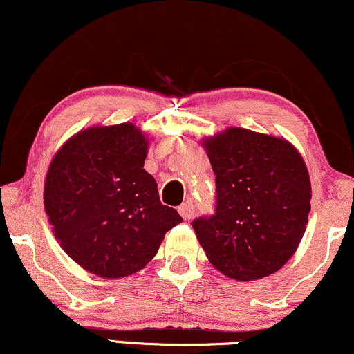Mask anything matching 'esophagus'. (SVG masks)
<instances>
[{
  "label": "esophagus",
  "instance_id": "obj_1",
  "mask_svg": "<svg viewBox=\"0 0 354 354\" xmlns=\"http://www.w3.org/2000/svg\"><path fill=\"white\" fill-rule=\"evenodd\" d=\"M178 212L181 214V217L185 218V221H189V218H192V216H194V205L191 203L181 204L180 207H178Z\"/></svg>",
  "mask_w": 354,
  "mask_h": 354
}]
</instances>
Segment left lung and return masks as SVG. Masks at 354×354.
I'll list each match as a JSON object with an SVG mask.
<instances>
[{
  "label": "left lung",
  "instance_id": "1",
  "mask_svg": "<svg viewBox=\"0 0 354 354\" xmlns=\"http://www.w3.org/2000/svg\"><path fill=\"white\" fill-rule=\"evenodd\" d=\"M216 174V214L192 229L212 266L236 281L279 271L301 243L310 212L306 162L283 137L241 127L203 138Z\"/></svg>",
  "mask_w": 354,
  "mask_h": 354
}]
</instances>
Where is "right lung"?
<instances>
[{
	"mask_svg": "<svg viewBox=\"0 0 354 354\" xmlns=\"http://www.w3.org/2000/svg\"><path fill=\"white\" fill-rule=\"evenodd\" d=\"M150 138L132 122L91 125L48 165L44 209L64 252L104 279L136 274L183 222L144 169Z\"/></svg>",
	"mask_w": 354,
	"mask_h": 354,
	"instance_id": "add662e5",
	"label": "right lung"
}]
</instances>
